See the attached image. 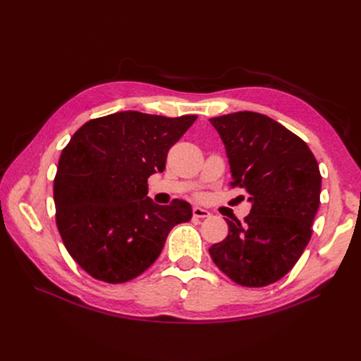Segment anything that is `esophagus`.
<instances>
[{"label":"esophagus","mask_w":361,"mask_h":361,"mask_svg":"<svg viewBox=\"0 0 361 361\" xmlns=\"http://www.w3.org/2000/svg\"><path fill=\"white\" fill-rule=\"evenodd\" d=\"M192 216L194 218H207V216H211V214H209V211L203 209V207L195 206L194 209H192Z\"/></svg>","instance_id":"34e87169"}]
</instances>
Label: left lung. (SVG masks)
<instances>
[{
    "label": "left lung",
    "instance_id": "obj_1",
    "mask_svg": "<svg viewBox=\"0 0 361 361\" xmlns=\"http://www.w3.org/2000/svg\"><path fill=\"white\" fill-rule=\"evenodd\" d=\"M226 146L232 188L250 195L251 211L228 221L209 248L214 264L235 283L262 288L297 264L319 207L321 173L309 146L265 114L239 111L209 118Z\"/></svg>",
    "mask_w": 361,
    "mask_h": 361
}]
</instances>
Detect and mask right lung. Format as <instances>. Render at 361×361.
Here are the masks:
<instances>
[{
    "instance_id": "obj_1",
    "label": "right lung",
    "mask_w": 361,
    "mask_h": 361,
    "mask_svg": "<svg viewBox=\"0 0 361 361\" xmlns=\"http://www.w3.org/2000/svg\"><path fill=\"white\" fill-rule=\"evenodd\" d=\"M197 116L120 111L89 120L63 149L54 203L63 244L87 274L125 283L154 264L171 228L191 220L190 203L159 206L147 195L170 147Z\"/></svg>"
}]
</instances>
